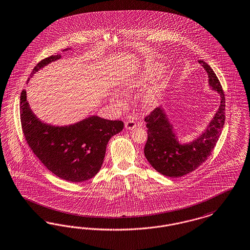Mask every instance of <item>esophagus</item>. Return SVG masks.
Returning <instances> with one entry per match:
<instances>
[{"mask_svg": "<svg viewBox=\"0 0 250 250\" xmlns=\"http://www.w3.org/2000/svg\"><path fill=\"white\" fill-rule=\"evenodd\" d=\"M125 128L127 130L134 129L137 126V123L134 119H129L128 121L125 122Z\"/></svg>", "mask_w": 250, "mask_h": 250, "instance_id": "obj_1", "label": "esophagus"}]
</instances>
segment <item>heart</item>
Instances as JSON below:
<instances>
[{"instance_id": "heart-1", "label": "heart", "mask_w": 250, "mask_h": 250, "mask_svg": "<svg viewBox=\"0 0 250 250\" xmlns=\"http://www.w3.org/2000/svg\"><path fill=\"white\" fill-rule=\"evenodd\" d=\"M165 74L164 66L157 61H150L144 64L140 69L136 70L134 73L129 75L124 82V88L127 92H133L140 87L144 86L147 83L160 81ZM163 86H158L156 88L150 90L144 99V104L148 108L155 107L160 101ZM114 100L121 104L122 100L118 97H114Z\"/></svg>"}]
</instances>
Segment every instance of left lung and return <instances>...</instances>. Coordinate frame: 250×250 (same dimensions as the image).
Masks as SVG:
<instances>
[{
    "label": "left lung",
    "mask_w": 250,
    "mask_h": 250,
    "mask_svg": "<svg viewBox=\"0 0 250 250\" xmlns=\"http://www.w3.org/2000/svg\"><path fill=\"white\" fill-rule=\"evenodd\" d=\"M208 75L210 89L220 94V106L208 125L194 140L183 142L164 106L155 109L145 118L148 140L144 154L150 166L162 175L182 177L196 169L208 158L225 122V98L220 81L209 65L199 60Z\"/></svg>",
    "instance_id": "left-lung-1"
}]
</instances>
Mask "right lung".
Returning a JSON list of instances; mask_svg holds the SVG:
<instances>
[{"instance_id": "1", "label": "right lung", "mask_w": 250, "mask_h": 250, "mask_svg": "<svg viewBox=\"0 0 250 250\" xmlns=\"http://www.w3.org/2000/svg\"><path fill=\"white\" fill-rule=\"evenodd\" d=\"M61 58V54H58L42 60L31 71L28 82L36 72ZM20 120L33 153L57 177L71 182L89 180L100 171L109 140L124 128L122 121L107 120L97 115L66 125L47 124L31 110L26 90L20 95Z\"/></svg>"}]
</instances>
